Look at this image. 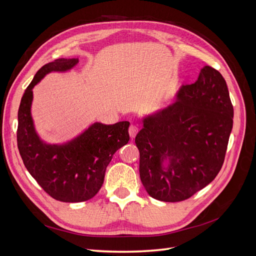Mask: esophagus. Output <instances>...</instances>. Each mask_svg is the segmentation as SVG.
<instances>
[{
	"label": "esophagus",
	"mask_w": 256,
	"mask_h": 256,
	"mask_svg": "<svg viewBox=\"0 0 256 256\" xmlns=\"http://www.w3.org/2000/svg\"><path fill=\"white\" fill-rule=\"evenodd\" d=\"M128 131H129V136L134 138L138 134V128L136 125H130Z\"/></svg>",
	"instance_id": "obj_1"
}]
</instances>
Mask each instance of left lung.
I'll list each match as a JSON object with an SVG mask.
<instances>
[{
    "label": "left lung",
    "mask_w": 256,
    "mask_h": 256,
    "mask_svg": "<svg viewBox=\"0 0 256 256\" xmlns=\"http://www.w3.org/2000/svg\"><path fill=\"white\" fill-rule=\"evenodd\" d=\"M233 118L226 80L205 66L172 106L143 120L136 144L147 193L162 202H182L210 184L223 166ZM166 158L168 169L162 164Z\"/></svg>",
    "instance_id": "1"
}]
</instances>
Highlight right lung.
<instances>
[{
	"label": "right lung",
	"instance_id": "obj_1",
	"mask_svg": "<svg viewBox=\"0 0 256 256\" xmlns=\"http://www.w3.org/2000/svg\"><path fill=\"white\" fill-rule=\"evenodd\" d=\"M78 58H58L44 65L21 98L17 144L26 168L48 194L60 202L78 203L94 198L102 188L115 152L129 141V122H95L64 145H48L37 136L30 116L33 88L51 72L72 68Z\"/></svg>",
	"mask_w": 256,
	"mask_h": 256
}]
</instances>
